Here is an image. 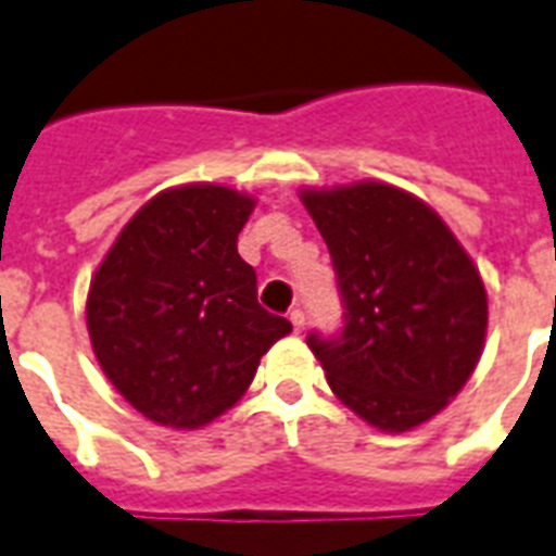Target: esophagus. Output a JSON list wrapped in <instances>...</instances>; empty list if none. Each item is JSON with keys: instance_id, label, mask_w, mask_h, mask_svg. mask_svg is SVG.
<instances>
[{"instance_id": "1", "label": "esophagus", "mask_w": 556, "mask_h": 556, "mask_svg": "<svg viewBox=\"0 0 556 556\" xmlns=\"http://www.w3.org/2000/svg\"><path fill=\"white\" fill-rule=\"evenodd\" d=\"M288 319H291L293 325V333H302V328H305V314H302L300 308H293L291 314H288Z\"/></svg>"}]
</instances>
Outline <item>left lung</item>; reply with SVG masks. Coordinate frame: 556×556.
Masks as SVG:
<instances>
[{
  "label": "left lung",
  "mask_w": 556,
  "mask_h": 556,
  "mask_svg": "<svg viewBox=\"0 0 556 556\" xmlns=\"http://www.w3.org/2000/svg\"><path fill=\"white\" fill-rule=\"evenodd\" d=\"M345 300L337 340L308 337L345 408L386 434L437 417L463 391L485 345L489 293L434 207L365 179L302 188Z\"/></svg>",
  "instance_id": "1"
}]
</instances>
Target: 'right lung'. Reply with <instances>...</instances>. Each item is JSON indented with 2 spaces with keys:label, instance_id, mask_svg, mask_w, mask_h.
I'll use <instances>...</instances> for the list:
<instances>
[{
  "label": "right lung",
  "instance_id": "obj_1",
  "mask_svg": "<svg viewBox=\"0 0 556 556\" xmlns=\"http://www.w3.org/2000/svg\"><path fill=\"white\" fill-rule=\"evenodd\" d=\"M256 197L216 182L139 207L90 279L85 323L111 386L156 426L193 431L242 400L291 323L256 302L237 237Z\"/></svg>",
  "mask_w": 556,
  "mask_h": 556
}]
</instances>
